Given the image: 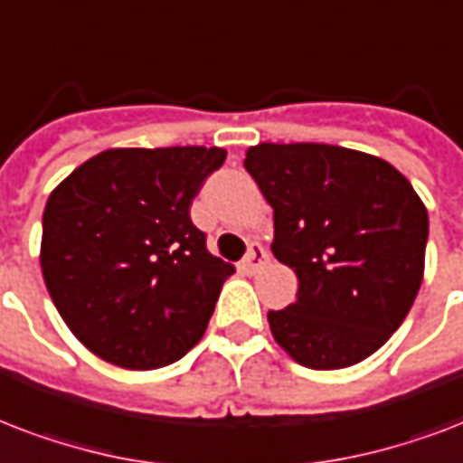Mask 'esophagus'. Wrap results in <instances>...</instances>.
<instances>
[{"label": "esophagus", "mask_w": 463, "mask_h": 463, "mask_svg": "<svg viewBox=\"0 0 463 463\" xmlns=\"http://www.w3.org/2000/svg\"><path fill=\"white\" fill-rule=\"evenodd\" d=\"M267 262H269L267 250H264L262 245H250L245 260H242V271H247V274H255V271L262 269Z\"/></svg>", "instance_id": "34e87169"}]
</instances>
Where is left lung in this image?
Listing matches in <instances>:
<instances>
[{
	"instance_id": "1",
	"label": "left lung",
	"mask_w": 463,
	"mask_h": 463,
	"mask_svg": "<svg viewBox=\"0 0 463 463\" xmlns=\"http://www.w3.org/2000/svg\"><path fill=\"white\" fill-rule=\"evenodd\" d=\"M245 169L274 208L271 252L298 294L269 310L274 340L308 369H345L383 347L425 274L428 208L391 162L323 143H260Z\"/></svg>"
}]
</instances>
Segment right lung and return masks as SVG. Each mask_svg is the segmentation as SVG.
<instances>
[{
    "label": "right lung",
    "instance_id": "right-lung-1",
    "mask_svg": "<svg viewBox=\"0 0 463 463\" xmlns=\"http://www.w3.org/2000/svg\"><path fill=\"white\" fill-rule=\"evenodd\" d=\"M223 147H111L48 196L41 271L70 333L109 364L147 372L203 337L232 264L189 206Z\"/></svg>",
    "mask_w": 463,
    "mask_h": 463
}]
</instances>
